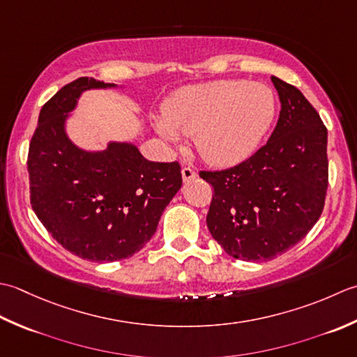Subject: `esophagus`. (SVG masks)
Returning a JSON list of instances; mask_svg holds the SVG:
<instances>
[{"instance_id":"esophagus-1","label":"esophagus","mask_w":357,"mask_h":357,"mask_svg":"<svg viewBox=\"0 0 357 357\" xmlns=\"http://www.w3.org/2000/svg\"><path fill=\"white\" fill-rule=\"evenodd\" d=\"M181 177H183V181H191L195 178V172L191 168H183L181 169Z\"/></svg>"}]
</instances>
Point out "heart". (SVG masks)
<instances>
[{
	"label": "heart",
	"instance_id": "obj_1",
	"mask_svg": "<svg viewBox=\"0 0 357 357\" xmlns=\"http://www.w3.org/2000/svg\"><path fill=\"white\" fill-rule=\"evenodd\" d=\"M275 115L270 86L245 79H219L177 91L155 120L165 140L178 143L192 135L206 163L228 168L242 163L257 149Z\"/></svg>",
	"mask_w": 357,
	"mask_h": 357
}]
</instances>
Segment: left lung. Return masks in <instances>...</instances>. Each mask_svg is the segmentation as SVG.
Returning <instances> with one entry per match:
<instances>
[{"label":"left lung","mask_w":357,"mask_h":357,"mask_svg":"<svg viewBox=\"0 0 357 357\" xmlns=\"http://www.w3.org/2000/svg\"><path fill=\"white\" fill-rule=\"evenodd\" d=\"M279 93L275 129L234 168L200 172L213 185L206 225L231 257L265 261L301 242L322 214L328 188V132L297 87L271 77Z\"/></svg>","instance_id":"8db88e82"}]
</instances>
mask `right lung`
I'll list each match as a JSON object with an SVG mask.
<instances>
[{
    "label": "right lung",
    "instance_id": "add662e5",
    "mask_svg": "<svg viewBox=\"0 0 357 357\" xmlns=\"http://www.w3.org/2000/svg\"><path fill=\"white\" fill-rule=\"evenodd\" d=\"M114 83L78 78L41 107L29 146L31 203L63 248L91 261H117L140 251L154 236L165 208L181 188L177 162L144 158L134 142L79 148L68 120L86 91Z\"/></svg>",
    "mask_w": 357,
    "mask_h": 357
}]
</instances>
